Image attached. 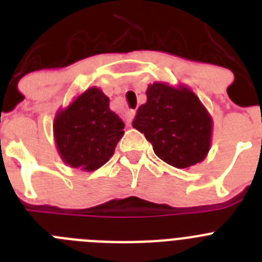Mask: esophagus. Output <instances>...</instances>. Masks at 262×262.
I'll return each mask as SVG.
<instances>
[{
	"label": "esophagus",
	"instance_id": "esophagus-1",
	"mask_svg": "<svg viewBox=\"0 0 262 262\" xmlns=\"http://www.w3.org/2000/svg\"><path fill=\"white\" fill-rule=\"evenodd\" d=\"M134 114H135V111H134V110L128 111V113H127V114H126V118H127V122H128V123H129V120H131V118H133V117H134Z\"/></svg>",
	"mask_w": 262,
	"mask_h": 262
}]
</instances>
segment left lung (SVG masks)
Instances as JSON below:
<instances>
[{
	"mask_svg": "<svg viewBox=\"0 0 262 262\" xmlns=\"http://www.w3.org/2000/svg\"><path fill=\"white\" fill-rule=\"evenodd\" d=\"M133 127L144 134L157 157L178 169L206 159L211 147L212 118L190 88L154 82Z\"/></svg>",
	"mask_w": 262,
	"mask_h": 262,
	"instance_id": "obj_1",
	"label": "left lung"
}]
</instances>
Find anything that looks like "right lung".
I'll use <instances>...</instances> for the list:
<instances>
[{
	"mask_svg": "<svg viewBox=\"0 0 262 262\" xmlns=\"http://www.w3.org/2000/svg\"><path fill=\"white\" fill-rule=\"evenodd\" d=\"M110 98L97 86L89 88L53 119L57 152L67 165L93 172L114 155L124 123L110 110Z\"/></svg>",
	"mask_w": 262,
	"mask_h": 262,
	"instance_id": "add662e5",
	"label": "right lung"
}]
</instances>
